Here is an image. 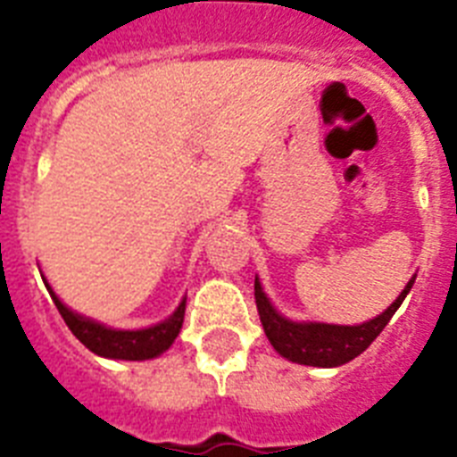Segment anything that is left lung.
<instances>
[{
  "label": "left lung",
  "instance_id": "left-lung-1",
  "mask_svg": "<svg viewBox=\"0 0 457 457\" xmlns=\"http://www.w3.org/2000/svg\"><path fill=\"white\" fill-rule=\"evenodd\" d=\"M415 278L405 285V289L398 294V299L375 320L362 322V325H325V322H294V320L282 318L268 296L263 294L261 285H253V296H256L258 315L263 322L265 337L270 339L272 348L287 361L301 362V365H312V368H337L344 362L353 361L382 334V329L389 325L391 315L398 311V305L411 292Z\"/></svg>",
  "mask_w": 457,
  "mask_h": 457
}]
</instances>
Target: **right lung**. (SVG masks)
<instances>
[{"label":"right lung","instance_id":"right-lung-1","mask_svg":"<svg viewBox=\"0 0 457 457\" xmlns=\"http://www.w3.org/2000/svg\"><path fill=\"white\" fill-rule=\"evenodd\" d=\"M52 294L54 303L59 308L61 318L68 325V329L85 344V346L96 355L104 358H118V361H149L156 358L170 348L175 337L182 329V320H185V301L178 305V311L172 312L170 318L161 322V325L146 327V329H111L89 318H82L78 312L68 311L66 305L56 299L52 287L46 285Z\"/></svg>","mask_w":457,"mask_h":457}]
</instances>
